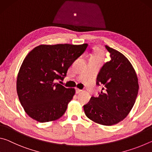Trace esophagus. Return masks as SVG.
Returning <instances> with one entry per match:
<instances>
[{"mask_svg":"<svg viewBox=\"0 0 152 152\" xmlns=\"http://www.w3.org/2000/svg\"><path fill=\"white\" fill-rule=\"evenodd\" d=\"M81 92H82V90L79 89V88H76V94H79V93H80Z\"/></svg>","mask_w":152,"mask_h":152,"instance_id":"34e87169","label":"esophagus"}]
</instances>
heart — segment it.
I'll list each match as a JSON object with an SVG mask.
<instances>
[{"label": "heart", "mask_w": 152, "mask_h": 152, "mask_svg": "<svg viewBox=\"0 0 152 152\" xmlns=\"http://www.w3.org/2000/svg\"><path fill=\"white\" fill-rule=\"evenodd\" d=\"M104 58V51L101 49H96V50L94 51L93 54L91 56V60H98L101 61Z\"/></svg>", "instance_id": "heart-1"}]
</instances>
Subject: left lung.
I'll use <instances>...</instances> for the list:
<instances>
[{
	"label": "left lung",
	"instance_id": "1",
	"mask_svg": "<svg viewBox=\"0 0 152 152\" xmlns=\"http://www.w3.org/2000/svg\"><path fill=\"white\" fill-rule=\"evenodd\" d=\"M111 58L102 66L97 84L104 86L98 97L92 96L84 110L92 121L102 125L117 124L132 109L139 90L138 78L132 64L115 49L105 45Z\"/></svg>",
	"mask_w": 152,
	"mask_h": 152
}]
</instances>
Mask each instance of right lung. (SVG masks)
<instances>
[{"label":"right lung","mask_w":152,"mask_h":152,"mask_svg":"<svg viewBox=\"0 0 152 152\" xmlns=\"http://www.w3.org/2000/svg\"><path fill=\"white\" fill-rule=\"evenodd\" d=\"M88 45L42 44L26 56L17 74V92L20 104L31 118L45 123L62 117L76 91L55 80L64 79L68 68Z\"/></svg>","instance_id":"add662e5"}]
</instances>
